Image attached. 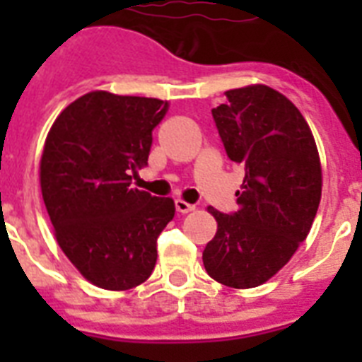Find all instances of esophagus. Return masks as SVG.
<instances>
[{
    "label": "esophagus",
    "instance_id": "obj_1",
    "mask_svg": "<svg viewBox=\"0 0 362 362\" xmlns=\"http://www.w3.org/2000/svg\"><path fill=\"white\" fill-rule=\"evenodd\" d=\"M175 206H176V212H180V214H187V212H193V210H195L193 204L186 203V201H182V199H176Z\"/></svg>",
    "mask_w": 362,
    "mask_h": 362
}]
</instances>
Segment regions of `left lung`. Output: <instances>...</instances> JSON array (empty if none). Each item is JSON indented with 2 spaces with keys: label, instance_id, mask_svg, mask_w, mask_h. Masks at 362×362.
I'll list each match as a JSON object with an SVG mask.
<instances>
[{
  "label": "left lung",
  "instance_id": "1",
  "mask_svg": "<svg viewBox=\"0 0 362 362\" xmlns=\"http://www.w3.org/2000/svg\"><path fill=\"white\" fill-rule=\"evenodd\" d=\"M212 109L231 161L246 167L238 210L218 221L203 252L210 278L235 289L270 280L306 240L321 201V161L314 135L295 105L264 84L226 92Z\"/></svg>",
  "mask_w": 362,
  "mask_h": 362
}]
</instances>
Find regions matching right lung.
Wrapping results in <instances>:
<instances>
[{"mask_svg": "<svg viewBox=\"0 0 362 362\" xmlns=\"http://www.w3.org/2000/svg\"><path fill=\"white\" fill-rule=\"evenodd\" d=\"M169 103L95 90L67 105L42 148L39 180L54 237L90 284L127 291L152 274L175 201L129 187Z\"/></svg>", "mask_w": 362, "mask_h": 362, "instance_id": "obj_1", "label": "right lung"}]
</instances>
